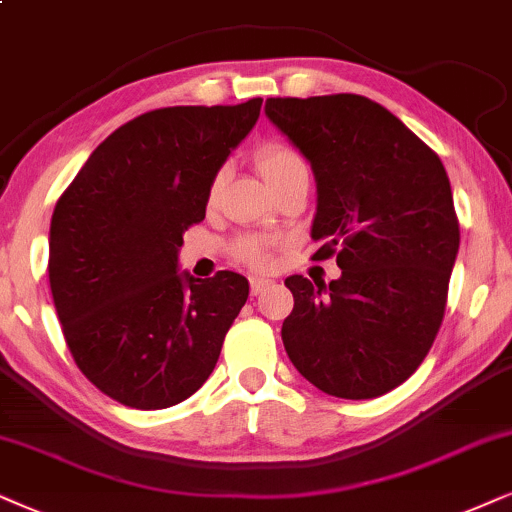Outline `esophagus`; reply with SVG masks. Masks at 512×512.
Instances as JSON below:
<instances>
[{
  "label": "esophagus",
  "instance_id": "esophagus-1",
  "mask_svg": "<svg viewBox=\"0 0 512 512\" xmlns=\"http://www.w3.org/2000/svg\"><path fill=\"white\" fill-rule=\"evenodd\" d=\"M269 286H271L269 278H260V276H252L250 278V293L252 295H262Z\"/></svg>",
  "mask_w": 512,
  "mask_h": 512
}]
</instances>
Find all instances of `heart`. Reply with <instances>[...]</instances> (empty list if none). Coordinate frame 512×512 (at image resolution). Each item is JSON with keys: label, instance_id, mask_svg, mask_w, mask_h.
Instances as JSON below:
<instances>
[{"label": "heart", "instance_id": "heart-1", "mask_svg": "<svg viewBox=\"0 0 512 512\" xmlns=\"http://www.w3.org/2000/svg\"><path fill=\"white\" fill-rule=\"evenodd\" d=\"M257 167H260L262 177L267 179V184H276V181L290 177V174L297 170H304L302 158L297 155L293 148L286 144H278V141H269V144H262L257 148ZM219 189V179H215L210 189V198L217 196ZM234 255L238 260L250 264L255 269H267L271 262V252H269V243L264 238H255V236H245L234 245Z\"/></svg>", "mask_w": 512, "mask_h": 512}]
</instances>
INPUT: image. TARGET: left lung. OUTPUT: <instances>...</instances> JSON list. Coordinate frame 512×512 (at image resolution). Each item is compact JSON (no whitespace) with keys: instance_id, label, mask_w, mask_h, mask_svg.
Returning a JSON list of instances; mask_svg holds the SVG:
<instances>
[{"instance_id":"1","label":"left lung","mask_w":512,"mask_h":512,"mask_svg":"<svg viewBox=\"0 0 512 512\" xmlns=\"http://www.w3.org/2000/svg\"><path fill=\"white\" fill-rule=\"evenodd\" d=\"M267 118L312 165L316 260L342 276L286 278L281 338L302 378L342 399L404 383L442 326L461 231L437 153L366 96L267 99Z\"/></svg>"}]
</instances>
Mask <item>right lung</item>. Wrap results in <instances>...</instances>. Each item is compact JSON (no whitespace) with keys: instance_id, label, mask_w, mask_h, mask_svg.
<instances>
[{"instance_id":"add662e5","label":"right lung","mask_w":512,"mask_h":512,"mask_svg":"<svg viewBox=\"0 0 512 512\" xmlns=\"http://www.w3.org/2000/svg\"><path fill=\"white\" fill-rule=\"evenodd\" d=\"M238 106H172L115 129L58 198L49 283L75 364L132 409L189 399L215 368L248 278L179 271L217 172L260 118Z\"/></svg>"}]
</instances>
